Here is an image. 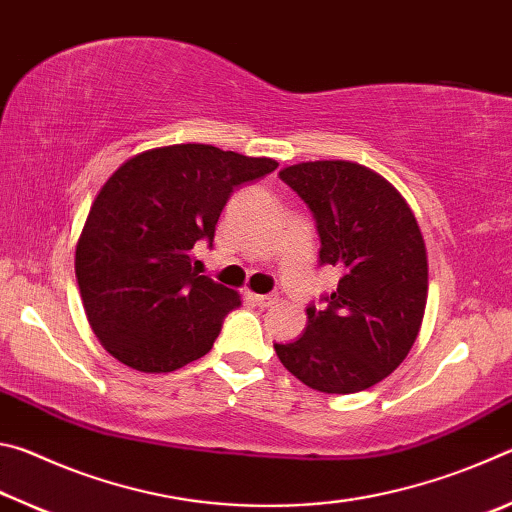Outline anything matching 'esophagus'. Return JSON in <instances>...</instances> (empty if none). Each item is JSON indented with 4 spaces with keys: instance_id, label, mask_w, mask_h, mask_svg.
I'll list each match as a JSON object with an SVG mask.
<instances>
[{
    "instance_id": "esophagus-1",
    "label": "esophagus",
    "mask_w": 512,
    "mask_h": 512,
    "mask_svg": "<svg viewBox=\"0 0 512 512\" xmlns=\"http://www.w3.org/2000/svg\"><path fill=\"white\" fill-rule=\"evenodd\" d=\"M248 300L253 302V305L266 309V307L275 305V302H277V296H259V293H248Z\"/></svg>"
}]
</instances>
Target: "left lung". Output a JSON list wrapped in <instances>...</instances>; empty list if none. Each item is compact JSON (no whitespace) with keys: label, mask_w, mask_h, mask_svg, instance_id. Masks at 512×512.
<instances>
[{"label":"left lung","mask_w":512,"mask_h":512,"mask_svg":"<svg viewBox=\"0 0 512 512\" xmlns=\"http://www.w3.org/2000/svg\"><path fill=\"white\" fill-rule=\"evenodd\" d=\"M280 178L309 205L320 264L339 268L341 280L327 305L307 309L298 341L273 345L277 359L314 391H366L418 339L429 291L420 225L404 196L363 164L298 162Z\"/></svg>","instance_id":"left-lung-1"}]
</instances>
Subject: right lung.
<instances>
[{
  "label": "right lung",
  "mask_w": 512,
  "mask_h": 512,
  "mask_svg": "<svg viewBox=\"0 0 512 512\" xmlns=\"http://www.w3.org/2000/svg\"><path fill=\"white\" fill-rule=\"evenodd\" d=\"M277 169L212 144L158 146L128 158L99 189L76 241L74 271L92 332L140 372H171L212 350L241 296L192 268L212 244L232 189Z\"/></svg>",
  "instance_id": "1"
}]
</instances>
